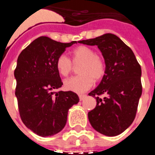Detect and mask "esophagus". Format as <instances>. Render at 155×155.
Listing matches in <instances>:
<instances>
[{
  "label": "esophagus",
  "instance_id": "34e87169",
  "mask_svg": "<svg viewBox=\"0 0 155 155\" xmlns=\"http://www.w3.org/2000/svg\"><path fill=\"white\" fill-rule=\"evenodd\" d=\"M86 98V94H79V98H80L81 101L84 100Z\"/></svg>",
  "mask_w": 155,
  "mask_h": 155
}]
</instances>
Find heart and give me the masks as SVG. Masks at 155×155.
<instances>
[{
    "mask_svg": "<svg viewBox=\"0 0 155 155\" xmlns=\"http://www.w3.org/2000/svg\"><path fill=\"white\" fill-rule=\"evenodd\" d=\"M71 61L74 64H81L78 69L80 75L72 77L64 81V88L76 93H84L93 85L94 81L102 78L105 72L104 61L94 50L86 46H80L71 52ZM56 68L59 74L68 77L73 66L71 60L64 54L59 56L56 61Z\"/></svg>",
    "mask_w": 155,
    "mask_h": 155,
    "instance_id": "heart-1",
    "label": "heart"
}]
</instances>
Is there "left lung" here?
<instances>
[{
    "instance_id": "8db88e82",
    "label": "left lung",
    "mask_w": 155,
    "mask_h": 155,
    "mask_svg": "<svg viewBox=\"0 0 155 155\" xmlns=\"http://www.w3.org/2000/svg\"><path fill=\"white\" fill-rule=\"evenodd\" d=\"M78 42L97 46L105 60V74L98 87L88 94L97 102L87 114L90 124L100 134L117 136L132 124L136 116L142 94L140 66L132 50L114 34ZM102 94L107 96H97Z\"/></svg>"
}]
</instances>
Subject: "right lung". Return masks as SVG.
<instances>
[{
    "instance_id": "1",
    "label": "right lung",
    "mask_w": 155,
    "mask_h": 155,
    "mask_svg": "<svg viewBox=\"0 0 155 155\" xmlns=\"http://www.w3.org/2000/svg\"><path fill=\"white\" fill-rule=\"evenodd\" d=\"M76 41L63 43L46 36L31 42L18 57L15 78L19 113L27 128L41 137H51L65 127L68 110L78 103L73 91H58L63 85L56 61Z\"/></svg>"
}]
</instances>
